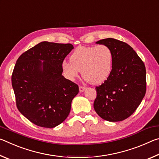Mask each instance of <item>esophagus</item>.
<instances>
[{
    "mask_svg": "<svg viewBox=\"0 0 159 159\" xmlns=\"http://www.w3.org/2000/svg\"><path fill=\"white\" fill-rule=\"evenodd\" d=\"M85 87H83V86H79V91L80 93L83 92V91L85 90Z\"/></svg>",
    "mask_w": 159,
    "mask_h": 159,
    "instance_id": "34e87169",
    "label": "esophagus"
}]
</instances>
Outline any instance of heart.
<instances>
[{
	"mask_svg": "<svg viewBox=\"0 0 159 159\" xmlns=\"http://www.w3.org/2000/svg\"><path fill=\"white\" fill-rule=\"evenodd\" d=\"M113 54L109 47L80 46L70 56V61L61 64L62 74L69 80H74L80 71L86 81L93 85L103 83L111 74Z\"/></svg>",
	"mask_w": 159,
	"mask_h": 159,
	"instance_id": "obj_1",
	"label": "heart"
}]
</instances>
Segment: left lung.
I'll return each instance as SVG.
<instances>
[{"label": "left lung", "mask_w": 159, "mask_h": 159, "mask_svg": "<svg viewBox=\"0 0 159 159\" xmlns=\"http://www.w3.org/2000/svg\"><path fill=\"white\" fill-rule=\"evenodd\" d=\"M97 44L104 45L113 54L111 74L96 87L94 109L104 120L121 121L133 114L146 93V69L138 54L125 43L108 38Z\"/></svg>", "instance_id": "8db88e82"}]
</instances>
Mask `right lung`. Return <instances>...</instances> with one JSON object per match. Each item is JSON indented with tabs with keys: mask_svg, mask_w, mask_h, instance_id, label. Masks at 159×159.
Returning a JSON list of instances; mask_svg holds the SVG:
<instances>
[{
	"mask_svg": "<svg viewBox=\"0 0 159 159\" xmlns=\"http://www.w3.org/2000/svg\"><path fill=\"white\" fill-rule=\"evenodd\" d=\"M71 44L43 41L17 60L12 85L19 111L38 126L55 128L66 119L79 86L64 78L61 64Z\"/></svg>",
	"mask_w": 159,
	"mask_h": 159,
	"instance_id": "1",
	"label": "right lung"
}]
</instances>
